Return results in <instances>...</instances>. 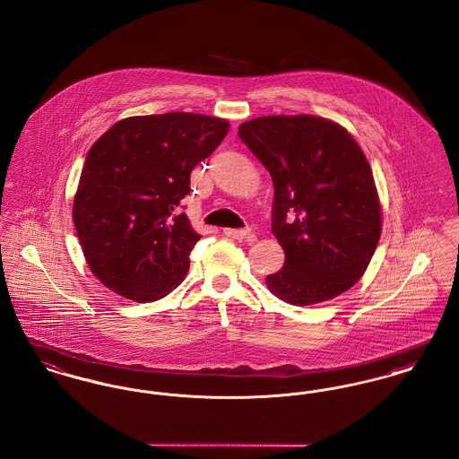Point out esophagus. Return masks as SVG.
Here are the masks:
<instances>
[{
	"label": "esophagus",
	"mask_w": 459,
	"mask_h": 459,
	"mask_svg": "<svg viewBox=\"0 0 459 459\" xmlns=\"http://www.w3.org/2000/svg\"><path fill=\"white\" fill-rule=\"evenodd\" d=\"M223 234L230 239H238V241H255L256 236L251 230H238V229H225Z\"/></svg>",
	"instance_id": "34e87169"
}]
</instances>
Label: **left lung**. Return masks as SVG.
<instances>
[{"label":"left lung","instance_id":"obj_1","mask_svg":"<svg viewBox=\"0 0 459 459\" xmlns=\"http://www.w3.org/2000/svg\"><path fill=\"white\" fill-rule=\"evenodd\" d=\"M238 134L273 184L272 232L286 260L267 275L270 293L307 307L349 291L375 255L383 218L360 145L312 114L256 117Z\"/></svg>","mask_w":459,"mask_h":459}]
</instances>
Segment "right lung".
I'll use <instances>...</instances> for the list:
<instances>
[{
  "mask_svg": "<svg viewBox=\"0 0 459 459\" xmlns=\"http://www.w3.org/2000/svg\"><path fill=\"white\" fill-rule=\"evenodd\" d=\"M229 126L194 112L132 116L91 145L73 221L88 267L110 291L149 303L186 279L201 236L180 203L190 192V171Z\"/></svg>",
  "mask_w": 459,
  "mask_h": 459,
  "instance_id": "obj_1",
  "label": "right lung"
}]
</instances>
